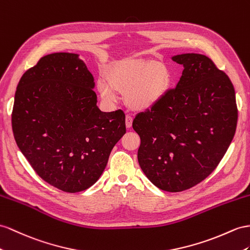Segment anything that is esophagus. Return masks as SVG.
Segmentation results:
<instances>
[{
    "mask_svg": "<svg viewBox=\"0 0 250 250\" xmlns=\"http://www.w3.org/2000/svg\"><path fill=\"white\" fill-rule=\"evenodd\" d=\"M132 123H133V117L131 116V115H126V116H125V125H126V127H131Z\"/></svg>",
    "mask_w": 250,
    "mask_h": 250,
    "instance_id": "obj_1",
    "label": "esophagus"
}]
</instances>
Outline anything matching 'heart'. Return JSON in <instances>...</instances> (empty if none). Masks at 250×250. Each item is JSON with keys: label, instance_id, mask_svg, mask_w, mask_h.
Returning <instances> with one entry per match:
<instances>
[{"label": "heart", "instance_id": "b5f03b06", "mask_svg": "<svg viewBox=\"0 0 250 250\" xmlns=\"http://www.w3.org/2000/svg\"><path fill=\"white\" fill-rule=\"evenodd\" d=\"M170 78L167 70L145 60H124L107 76L98 81V91L106 101H116L117 94L134 110L146 111L158 104L167 94Z\"/></svg>", "mask_w": 250, "mask_h": 250}]
</instances>
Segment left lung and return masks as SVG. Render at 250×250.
<instances>
[{
  "mask_svg": "<svg viewBox=\"0 0 250 250\" xmlns=\"http://www.w3.org/2000/svg\"><path fill=\"white\" fill-rule=\"evenodd\" d=\"M184 70L175 88L138 114V163L156 187L181 192L196 186L220 164L234 136L238 107L232 82L200 54L174 56Z\"/></svg>",
  "mask_w": 250,
  "mask_h": 250,
  "instance_id": "left-lung-1",
  "label": "left lung"
}]
</instances>
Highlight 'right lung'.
<instances>
[{
    "label": "right lung",
    "instance_id": "add662e5",
    "mask_svg": "<svg viewBox=\"0 0 250 250\" xmlns=\"http://www.w3.org/2000/svg\"><path fill=\"white\" fill-rule=\"evenodd\" d=\"M94 78L78 55L44 56L18 83L11 125L31 168L55 188H89L125 133V115L97 107Z\"/></svg>",
    "mask_w": 250,
    "mask_h": 250
}]
</instances>
